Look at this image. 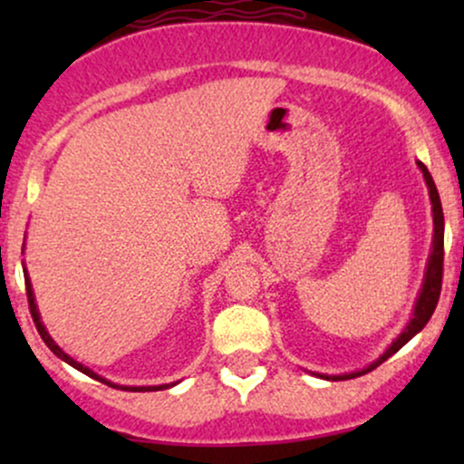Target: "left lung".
Here are the masks:
<instances>
[{
	"instance_id": "1",
	"label": "left lung",
	"mask_w": 464,
	"mask_h": 464,
	"mask_svg": "<svg viewBox=\"0 0 464 464\" xmlns=\"http://www.w3.org/2000/svg\"><path fill=\"white\" fill-rule=\"evenodd\" d=\"M417 165H419L420 172H423V179H425V183H428V189H430V200H432L434 239H432V253H430L428 268H425V279H423V285H420V295H419V299H417V305H414L412 318H410L408 327L403 329V332L399 334L395 340H392L391 347H388L384 353H382L375 362H371V364L366 366V369L353 371V372H344V375H323V372H318V375H321L323 380H353V377H360V375H364V372L377 369V366H380L382 362H386L392 353H397V351L401 349L403 344L408 343V340H412L414 335H417L420 329H423L425 324H428V321H430V318H432V314L436 310V303H439V296H440V284H443L445 218H443V207H440L439 189H436V185H434V180H432V174L428 172V168H425V165L420 163V161H417Z\"/></svg>"
}]
</instances>
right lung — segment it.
<instances>
[{"label":"right lung","instance_id":"right-lung-1","mask_svg":"<svg viewBox=\"0 0 464 464\" xmlns=\"http://www.w3.org/2000/svg\"><path fill=\"white\" fill-rule=\"evenodd\" d=\"M24 276H25V292H28V305H30V314H32V321H34V324H36V329H39V334H41V338H44V343L47 344V347L52 349V353L54 355H58V358H61L63 362H67L69 366H73V369H78L80 372H84V375H89V377H93V380H98V382H102V384H106V386H113V388H121V391H130V392H150V391H163V388H169V386H174V384H163V386H117V384H113V382H109V380H104V377H100L98 372H93L92 369H87V366H82L80 364V362H76L73 358H69V355L65 353V351H63L61 347H58V344L54 343V340H52V335L47 334V329H45V324L41 323V316H39V310H36V303H34V292H32V284H30V276H28V270H24Z\"/></svg>","mask_w":464,"mask_h":464}]
</instances>
